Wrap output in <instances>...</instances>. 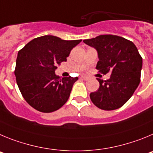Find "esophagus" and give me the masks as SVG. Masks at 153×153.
<instances>
[{"label":"esophagus","instance_id":"obj_1","mask_svg":"<svg viewBox=\"0 0 153 153\" xmlns=\"http://www.w3.org/2000/svg\"><path fill=\"white\" fill-rule=\"evenodd\" d=\"M81 78H82V79H83V80H85V81H88V80L89 79L88 77H87V76H82V77H81Z\"/></svg>","mask_w":153,"mask_h":153}]
</instances>
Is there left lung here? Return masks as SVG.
I'll return each instance as SVG.
<instances>
[{
    "instance_id": "left-lung-1",
    "label": "left lung",
    "mask_w": 153,
    "mask_h": 153,
    "mask_svg": "<svg viewBox=\"0 0 153 153\" xmlns=\"http://www.w3.org/2000/svg\"><path fill=\"white\" fill-rule=\"evenodd\" d=\"M84 42L95 48L99 61L96 68L100 73L111 72V78L100 83L98 90L90 94L96 107L113 111L126 104L140 82L143 59L132 41L115 35H100Z\"/></svg>"
}]
</instances>
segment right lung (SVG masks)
<instances>
[{
	"label": "right lung",
	"mask_w": 153,
	"mask_h": 153,
	"mask_svg": "<svg viewBox=\"0 0 153 153\" xmlns=\"http://www.w3.org/2000/svg\"><path fill=\"white\" fill-rule=\"evenodd\" d=\"M81 42L82 39L63 40L54 36H43L19 51L14 70L16 84L23 98L34 109L51 113L66 103L78 78H60L55 71Z\"/></svg>",
	"instance_id": "1"
}]
</instances>
